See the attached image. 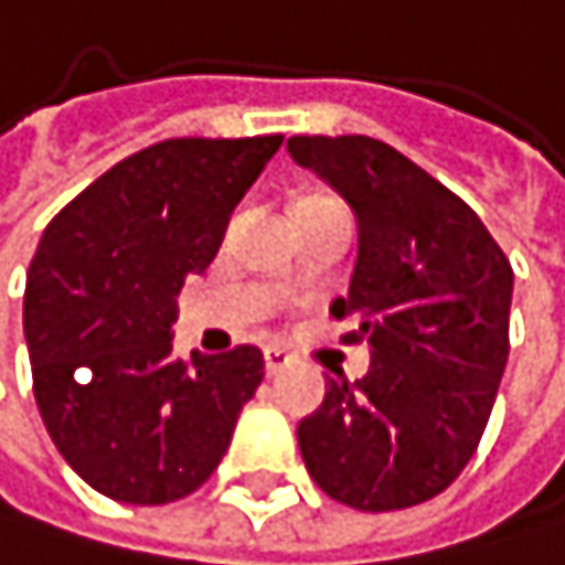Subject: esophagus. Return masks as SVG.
<instances>
[{
  "instance_id": "1",
  "label": "esophagus",
  "mask_w": 565,
  "mask_h": 565,
  "mask_svg": "<svg viewBox=\"0 0 565 565\" xmlns=\"http://www.w3.org/2000/svg\"><path fill=\"white\" fill-rule=\"evenodd\" d=\"M264 360H267V374L274 377V374H280V370H285L288 363H291V356L280 350V347H267L264 350Z\"/></svg>"
}]
</instances>
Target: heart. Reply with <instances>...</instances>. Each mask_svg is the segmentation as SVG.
I'll return each mask as SVG.
<instances>
[{
	"instance_id": "obj_1",
	"label": "heart",
	"mask_w": 565,
	"mask_h": 565,
	"mask_svg": "<svg viewBox=\"0 0 565 565\" xmlns=\"http://www.w3.org/2000/svg\"><path fill=\"white\" fill-rule=\"evenodd\" d=\"M316 199H319V195H316ZM305 202H311V199H305Z\"/></svg>"
}]
</instances>
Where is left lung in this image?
Segmentation results:
<instances>
[{
	"mask_svg": "<svg viewBox=\"0 0 565 565\" xmlns=\"http://www.w3.org/2000/svg\"><path fill=\"white\" fill-rule=\"evenodd\" d=\"M288 153L343 195L360 222L343 343H370L363 381L329 377L298 425L305 467L356 511L433 501L463 473L508 363L514 270L480 215L374 137H291Z\"/></svg>",
	"mask_w": 565,
	"mask_h": 565,
	"instance_id": "left-lung-1",
	"label": "left lung"
}]
</instances>
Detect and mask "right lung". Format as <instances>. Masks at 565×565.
Instances as JSON below:
<instances>
[{
    "label": "right lung",
    "instance_id": "1",
    "mask_svg": "<svg viewBox=\"0 0 565 565\" xmlns=\"http://www.w3.org/2000/svg\"><path fill=\"white\" fill-rule=\"evenodd\" d=\"M280 140H160L95 178L43 230L23 298L33 394L57 452L98 494L168 504L226 456L264 353L178 360L174 298L212 264Z\"/></svg>",
    "mask_w": 565,
    "mask_h": 565
}]
</instances>
